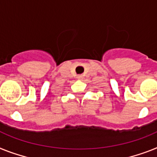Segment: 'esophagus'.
Segmentation results:
<instances>
[{"instance_id": "34e87169", "label": "esophagus", "mask_w": 157, "mask_h": 157, "mask_svg": "<svg viewBox=\"0 0 157 157\" xmlns=\"http://www.w3.org/2000/svg\"><path fill=\"white\" fill-rule=\"evenodd\" d=\"M77 78H78V79H82V75H78L77 76Z\"/></svg>"}]
</instances>
